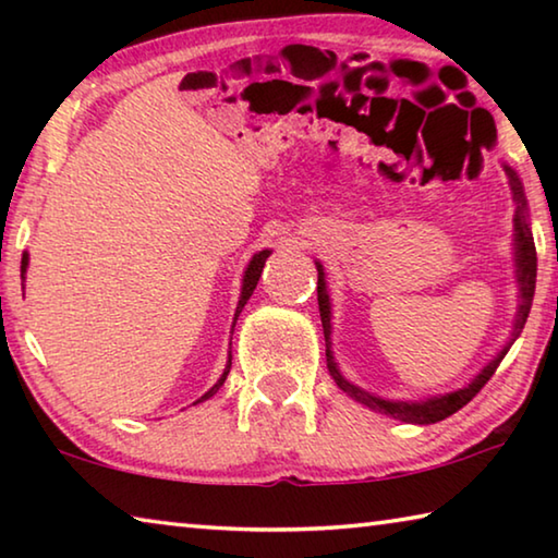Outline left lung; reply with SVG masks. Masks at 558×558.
<instances>
[{
    "mask_svg": "<svg viewBox=\"0 0 558 558\" xmlns=\"http://www.w3.org/2000/svg\"><path fill=\"white\" fill-rule=\"evenodd\" d=\"M505 172L509 177V184H512V194L517 202V211H514V266H517V282H519V307H517V317H514V329H512V339L502 347L493 362H489L483 372H480L475 379H472L468 386H462L458 391L442 393V396H433V399L426 401H389V399H379L369 391L359 389L352 381H347L342 372L337 369L335 354H332V307H329V295H327V280H325V268L317 266V302H319V317H323V329H325V344H327V369L332 374V379L337 381L339 389H342L347 396H352L354 401L369 405L372 411H379L384 415H391L396 421L403 423H418V426H428V423H438L442 418H448L456 411H460L462 405L472 401V396H477V391L493 379V374L497 372L499 362H502L505 354L509 352V347L514 344V339L522 332L529 317V310H532V300H534V288H536V248H534V235L532 229H529V214H526V199H524V189L522 182L512 167L505 165Z\"/></svg>",
    "mask_w": 558,
    "mask_h": 558,
    "instance_id": "1",
    "label": "left lung"
}]
</instances>
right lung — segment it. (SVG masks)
Listing matches in <instances>:
<instances>
[{"instance_id":"right-lung-1","label":"right lung","mask_w":558,"mask_h":558,"mask_svg":"<svg viewBox=\"0 0 558 558\" xmlns=\"http://www.w3.org/2000/svg\"><path fill=\"white\" fill-rule=\"evenodd\" d=\"M270 256V251L266 248V251H260V253H256V256L251 258V263H248V268H245V272H243V288H241V300H239V307H235V315H233V327H235V319H239V315H241V310H243V305L245 302L251 300V295H253V290H256V286H258V278H260V272H263V266H266V258ZM26 266H29V253H24L22 256V280L26 278ZM229 369H231V354H229V364H226V369H223V374H221V379L216 381L209 391H206L199 401L196 403H202V401H206V399H211V396L221 389L223 386V381H226V376H229Z\"/></svg>"}]
</instances>
